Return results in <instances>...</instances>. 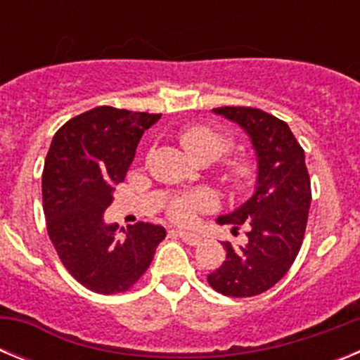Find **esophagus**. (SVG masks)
I'll return each mask as SVG.
<instances>
[{"instance_id":"34e87169","label":"esophagus","mask_w":360,"mask_h":360,"mask_svg":"<svg viewBox=\"0 0 360 360\" xmlns=\"http://www.w3.org/2000/svg\"><path fill=\"white\" fill-rule=\"evenodd\" d=\"M176 236L180 238V240H182L184 243H187V245H198L200 241H202V238H200L198 234H195V232L176 231Z\"/></svg>"}]
</instances>
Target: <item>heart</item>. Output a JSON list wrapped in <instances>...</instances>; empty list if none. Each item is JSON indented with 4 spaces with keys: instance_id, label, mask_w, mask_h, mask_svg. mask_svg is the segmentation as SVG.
Instances as JSON below:
<instances>
[{
    "instance_id": "heart-1",
    "label": "heart",
    "mask_w": 360,
    "mask_h": 360,
    "mask_svg": "<svg viewBox=\"0 0 360 360\" xmlns=\"http://www.w3.org/2000/svg\"><path fill=\"white\" fill-rule=\"evenodd\" d=\"M180 144L196 160L212 162L232 148V136L211 124H193L178 133ZM225 182L232 191L245 193L257 182V164L249 155H238L224 164ZM214 207V196L209 193H196L189 196H178L167 207V216L180 225H187L195 219L196 212Z\"/></svg>"
}]
</instances>
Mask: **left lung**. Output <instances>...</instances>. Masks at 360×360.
<instances>
[{
	"instance_id": "obj_1",
	"label": "left lung",
	"mask_w": 360,
	"mask_h": 360,
	"mask_svg": "<svg viewBox=\"0 0 360 360\" xmlns=\"http://www.w3.org/2000/svg\"><path fill=\"white\" fill-rule=\"evenodd\" d=\"M214 113L234 120L249 133L257 155V184L252 198L218 224H231L234 234L247 229V241L232 247L207 276L216 292L231 297H252L272 288L297 257L307 231L311 202L304 151L285 120L257 108L224 106Z\"/></svg>"
}]
</instances>
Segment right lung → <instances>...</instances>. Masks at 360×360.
I'll return each mask as SVG.
<instances>
[{
    "label": "right lung",
    "instance_id": "right-lung-1",
    "mask_svg": "<svg viewBox=\"0 0 360 360\" xmlns=\"http://www.w3.org/2000/svg\"><path fill=\"white\" fill-rule=\"evenodd\" d=\"M162 113L97 106L63 124L43 169V211L57 256L70 274L97 294L126 292L149 269L160 225L139 221L124 234L104 224L113 186L126 178L142 133Z\"/></svg>",
    "mask_w": 360,
    "mask_h": 360
}]
</instances>
